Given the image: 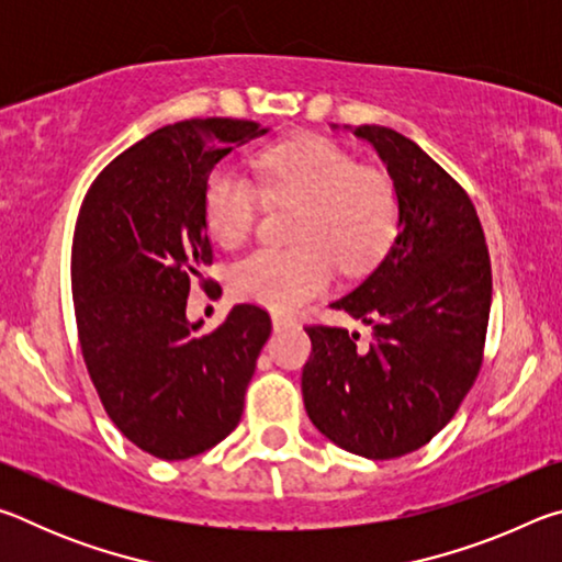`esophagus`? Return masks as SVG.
I'll return each mask as SVG.
<instances>
[{"instance_id": "34e87169", "label": "esophagus", "mask_w": 562, "mask_h": 562, "mask_svg": "<svg viewBox=\"0 0 562 562\" xmlns=\"http://www.w3.org/2000/svg\"><path fill=\"white\" fill-rule=\"evenodd\" d=\"M294 325H297V319H292L290 315H280V312H274V315H272V327H274V331L290 329V327H294Z\"/></svg>"}]
</instances>
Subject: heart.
Segmentation results:
<instances>
[{
	"instance_id": "obj_1",
	"label": "heart",
	"mask_w": 562,
	"mask_h": 562,
	"mask_svg": "<svg viewBox=\"0 0 562 562\" xmlns=\"http://www.w3.org/2000/svg\"><path fill=\"white\" fill-rule=\"evenodd\" d=\"M262 193L297 203L288 247H258L231 268L240 300L288 310L315 297L337 268L359 274L384 258L398 233L402 203L384 170L357 166L345 148L322 136H302L258 158ZM260 193L231 168L211 173L203 215L213 240L240 245L258 221Z\"/></svg>"
}]
</instances>
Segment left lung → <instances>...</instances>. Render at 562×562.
I'll return each mask as SVG.
<instances>
[{
    "label": "left lung",
    "instance_id": "1",
    "mask_svg": "<svg viewBox=\"0 0 562 562\" xmlns=\"http://www.w3.org/2000/svg\"><path fill=\"white\" fill-rule=\"evenodd\" d=\"M349 131L382 158L402 217L382 262L329 304L372 339L361 347L359 331L307 327L302 398L331 443L384 461L429 443L479 376L491 260L471 198L436 160L386 126Z\"/></svg>",
    "mask_w": 562,
    "mask_h": 562
}]
</instances>
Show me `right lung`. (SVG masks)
<instances>
[{
  "mask_svg": "<svg viewBox=\"0 0 562 562\" xmlns=\"http://www.w3.org/2000/svg\"><path fill=\"white\" fill-rule=\"evenodd\" d=\"M255 121L190 119L150 133L101 170L71 247L81 355L119 431L164 461L198 456L231 434L270 337L268 312L235 304L201 335L186 304L213 262L203 193Z\"/></svg>",
  "mask_w": 562,
  "mask_h": 562,
  "instance_id": "obj_1",
  "label": "right lung"
}]
</instances>
